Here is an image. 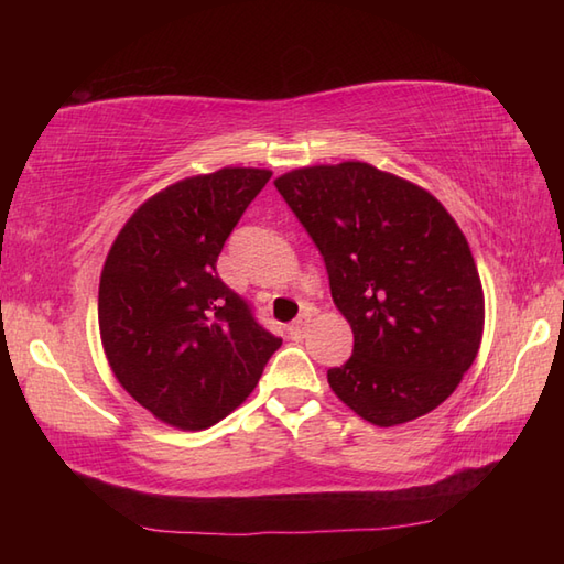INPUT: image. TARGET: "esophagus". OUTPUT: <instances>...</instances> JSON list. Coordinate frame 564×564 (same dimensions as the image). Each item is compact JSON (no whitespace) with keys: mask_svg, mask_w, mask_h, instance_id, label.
Returning <instances> with one entry per match:
<instances>
[{"mask_svg":"<svg viewBox=\"0 0 564 564\" xmlns=\"http://www.w3.org/2000/svg\"><path fill=\"white\" fill-rule=\"evenodd\" d=\"M307 322H310V315H307V313H303V315H297V317H295V322H293V325L289 327L291 339H303V337H305Z\"/></svg>","mask_w":564,"mask_h":564,"instance_id":"esophagus-1","label":"esophagus"}]
</instances>
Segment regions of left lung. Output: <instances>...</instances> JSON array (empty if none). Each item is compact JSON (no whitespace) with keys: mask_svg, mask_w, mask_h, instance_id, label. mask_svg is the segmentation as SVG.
Returning <instances> with one entry per match:
<instances>
[{"mask_svg":"<svg viewBox=\"0 0 564 564\" xmlns=\"http://www.w3.org/2000/svg\"><path fill=\"white\" fill-rule=\"evenodd\" d=\"M275 188L325 259L354 354L327 370L337 398L378 426L412 422L458 388L480 349L482 283L448 210L364 162L305 166Z\"/></svg>","mask_w":564,"mask_h":564,"instance_id":"left-lung-1","label":"left lung"}]
</instances>
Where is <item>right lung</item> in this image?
Returning <instances> with one entry per match:
<instances>
[{
  "mask_svg": "<svg viewBox=\"0 0 564 564\" xmlns=\"http://www.w3.org/2000/svg\"><path fill=\"white\" fill-rule=\"evenodd\" d=\"M269 178L271 172L245 166L184 178L142 203L106 257V358L130 398L166 424H218L249 398L281 346L215 269Z\"/></svg>",
  "mask_w": 564,
  "mask_h": 564,
  "instance_id": "right-lung-1",
  "label": "right lung"
}]
</instances>
